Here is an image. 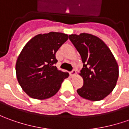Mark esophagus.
Wrapping results in <instances>:
<instances>
[{
    "instance_id": "1",
    "label": "esophagus",
    "mask_w": 129,
    "mask_h": 129,
    "mask_svg": "<svg viewBox=\"0 0 129 129\" xmlns=\"http://www.w3.org/2000/svg\"><path fill=\"white\" fill-rule=\"evenodd\" d=\"M69 74H70V76H75L76 74V71L75 70V69H73L72 71H71L70 73H69Z\"/></svg>"
}]
</instances>
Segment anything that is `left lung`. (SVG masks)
Instances as JSON below:
<instances>
[{
	"instance_id": "8db88e82",
	"label": "left lung",
	"mask_w": 129,
	"mask_h": 129,
	"mask_svg": "<svg viewBox=\"0 0 129 129\" xmlns=\"http://www.w3.org/2000/svg\"><path fill=\"white\" fill-rule=\"evenodd\" d=\"M69 39L83 63L80 73L83 85L78 89V94L91 101L104 99L114 90L119 77L118 64L112 51L102 40L92 35H71Z\"/></svg>"
}]
</instances>
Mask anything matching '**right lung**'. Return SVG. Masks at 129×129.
I'll return each mask as SVG.
<instances>
[{"label":"right lung","mask_w":129,"mask_h":129,"mask_svg":"<svg viewBox=\"0 0 129 129\" xmlns=\"http://www.w3.org/2000/svg\"><path fill=\"white\" fill-rule=\"evenodd\" d=\"M68 39V35L49 32L35 36L28 42L16 62V74L22 90L31 98L45 100L61 87L68 73L59 71L56 53Z\"/></svg>","instance_id":"add662e5"}]
</instances>
